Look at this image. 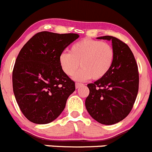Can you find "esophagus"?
I'll return each instance as SVG.
<instances>
[{
  "label": "esophagus",
  "mask_w": 152,
  "mask_h": 152,
  "mask_svg": "<svg viewBox=\"0 0 152 152\" xmlns=\"http://www.w3.org/2000/svg\"><path fill=\"white\" fill-rule=\"evenodd\" d=\"M84 85L82 84V83H76V88H79L80 87H82V86H83Z\"/></svg>",
  "instance_id": "esophagus-1"
}]
</instances>
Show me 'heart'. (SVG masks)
<instances>
[{"mask_svg":"<svg viewBox=\"0 0 152 152\" xmlns=\"http://www.w3.org/2000/svg\"><path fill=\"white\" fill-rule=\"evenodd\" d=\"M115 52L109 43L92 39H84L74 43L69 52H63L58 58L59 65L66 76L74 74L75 80L84 81L91 77L97 80L104 77L112 69Z\"/></svg>","mask_w":152,"mask_h":152,"instance_id":"heart-1","label":"heart"}]
</instances>
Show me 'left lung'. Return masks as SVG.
<instances>
[{
	"label": "left lung",
	"instance_id": "left-lung-1",
	"mask_svg": "<svg viewBox=\"0 0 152 152\" xmlns=\"http://www.w3.org/2000/svg\"><path fill=\"white\" fill-rule=\"evenodd\" d=\"M97 39L112 41L115 58L104 77L88 84L86 107L97 122L111 125L122 121L133 108L139 90L138 66L127 44L111 36Z\"/></svg>",
	"mask_w": 152,
	"mask_h": 152
}]
</instances>
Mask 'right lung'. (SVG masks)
Segmentation results:
<instances>
[{"instance_id":"obj_1","label":"right lung","mask_w":152,"mask_h":152,"mask_svg":"<svg viewBox=\"0 0 152 152\" xmlns=\"http://www.w3.org/2000/svg\"><path fill=\"white\" fill-rule=\"evenodd\" d=\"M79 37L42 31L18 53L12 71V88L21 111L31 122L49 124L64 110L76 88L61 69L58 58Z\"/></svg>"}]
</instances>
